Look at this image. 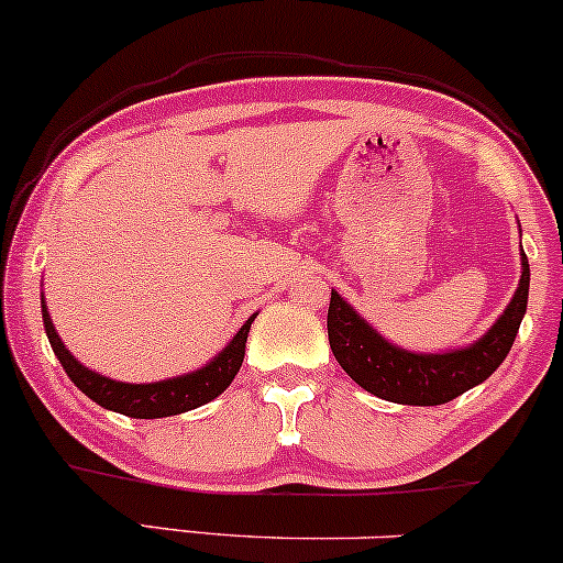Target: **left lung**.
I'll return each instance as SVG.
<instances>
[{"label": "left lung", "instance_id": "left-lung-1", "mask_svg": "<svg viewBox=\"0 0 563 563\" xmlns=\"http://www.w3.org/2000/svg\"><path fill=\"white\" fill-rule=\"evenodd\" d=\"M521 231V225H519ZM529 300V261L521 250V279L505 311L482 338L463 349L418 353L385 340L343 295L332 289L327 332L338 364L377 399L435 407L482 385L508 356Z\"/></svg>", "mask_w": 563, "mask_h": 563}]
</instances>
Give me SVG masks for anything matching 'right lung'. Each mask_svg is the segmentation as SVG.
I'll return each mask as SVG.
<instances>
[{"mask_svg": "<svg viewBox=\"0 0 563 563\" xmlns=\"http://www.w3.org/2000/svg\"><path fill=\"white\" fill-rule=\"evenodd\" d=\"M42 319H44V332H47L49 345H53L55 356L66 369V375L71 377V383L77 385L85 396H90L95 404H100L103 409L111 412L128 415V418L137 420H156V418H169V415L188 412V409H197L201 404L218 399L225 388H229L233 377H236L239 366L244 362V349H247V334L252 321L257 319V313H252L242 324L233 338L229 340L223 351L214 353V356L199 369L186 372V375L167 377V380L156 383H122L113 380V377L100 375V372L90 369L74 356L71 351L63 345L60 334L55 332L53 319H49L47 302L42 295Z\"/></svg>", "mask_w": 563, "mask_h": 563, "instance_id": "add662e5", "label": "right lung"}]
</instances>
